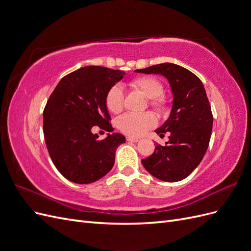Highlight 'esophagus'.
Instances as JSON below:
<instances>
[{
	"mask_svg": "<svg viewBox=\"0 0 251 251\" xmlns=\"http://www.w3.org/2000/svg\"><path fill=\"white\" fill-rule=\"evenodd\" d=\"M126 140L130 142H138L139 141L138 138H133V137H126Z\"/></svg>",
	"mask_w": 251,
	"mask_h": 251,
	"instance_id": "1",
	"label": "esophagus"
}]
</instances>
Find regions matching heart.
I'll return each instance as SVG.
<instances>
[{
	"mask_svg": "<svg viewBox=\"0 0 251 251\" xmlns=\"http://www.w3.org/2000/svg\"><path fill=\"white\" fill-rule=\"evenodd\" d=\"M128 87L138 91L149 98V103L157 112H164L169 105V100L162 95L163 86L161 81L154 76L135 77L128 81ZM124 91L119 86H113L105 95V105L110 112L119 113L124 108ZM116 125L124 134L131 137H139L156 125V117L151 113H126L118 117Z\"/></svg>",
	"mask_w": 251,
	"mask_h": 251,
	"instance_id": "heart-1",
	"label": "heart"
}]
</instances>
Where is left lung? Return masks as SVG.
<instances>
[{
    "label": "left lung",
    "mask_w": 251,
    "mask_h": 251,
    "mask_svg": "<svg viewBox=\"0 0 251 251\" xmlns=\"http://www.w3.org/2000/svg\"><path fill=\"white\" fill-rule=\"evenodd\" d=\"M135 72L163 75L173 92L170 117L155 131L161 137L170 132L169 141L157 144L154 153L142 159V165L159 180H183L201 162L211 136L214 119L203 83L193 72L171 63Z\"/></svg>",
    "instance_id": "8db88e82"
}]
</instances>
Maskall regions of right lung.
<instances>
[{"mask_svg": "<svg viewBox=\"0 0 251 251\" xmlns=\"http://www.w3.org/2000/svg\"><path fill=\"white\" fill-rule=\"evenodd\" d=\"M126 73L100 66H86L57 83L44 110V136L52 162L74 183L89 184L105 176L115 162L124 135L108 134L100 140L93 126L114 128L105 95Z\"/></svg>", "mask_w": 251, "mask_h": 251, "instance_id": "1", "label": "right lung"}]
</instances>
